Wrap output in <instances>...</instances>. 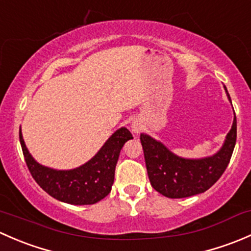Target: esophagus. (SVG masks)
<instances>
[{
    "label": "esophagus",
    "mask_w": 251,
    "mask_h": 251,
    "mask_svg": "<svg viewBox=\"0 0 251 251\" xmlns=\"http://www.w3.org/2000/svg\"><path fill=\"white\" fill-rule=\"evenodd\" d=\"M131 130H132V132H135V133L140 132V131L142 130V125H141L140 121L138 120L132 121V124H131Z\"/></svg>",
    "instance_id": "esophagus-1"
}]
</instances>
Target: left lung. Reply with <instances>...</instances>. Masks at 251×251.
<instances>
[{"mask_svg":"<svg viewBox=\"0 0 251 251\" xmlns=\"http://www.w3.org/2000/svg\"><path fill=\"white\" fill-rule=\"evenodd\" d=\"M228 100L226 86H224ZM141 143L146 159L147 173L151 187L173 199L187 198L204 193L226 170L237 140V119L225 138L221 148L215 154L204 158H183L171 151L163 142L147 133H141Z\"/></svg>","mask_w":251,"mask_h":251,"instance_id":"8db88e82","label":"left lung"}]
</instances>
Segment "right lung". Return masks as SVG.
<instances>
[{
  "label": "right lung",
  "mask_w": 251,
  "mask_h": 251,
  "mask_svg": "<svg viewBox=\"0 0 251 251\" xmlns=\"http://www.w3.org/2000/svg\"><path fill=\"white\" fill-rule=\"evenodd\" d=\"M132 138L127 128L120 127L85 164L70 170H58L35 160L25 146L22 128L19 130L25 163L35 181L50 197L72 205L96 204L110 193L121 148Z\"/></svg>",
  "instance_id": "right-lung-1"
}]
</instances>
